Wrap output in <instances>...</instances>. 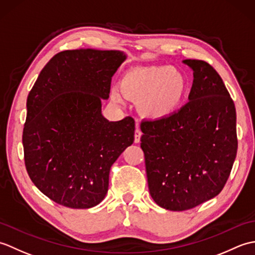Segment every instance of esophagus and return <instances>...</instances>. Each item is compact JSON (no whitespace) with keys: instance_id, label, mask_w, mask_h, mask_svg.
Listing matches in <instances>:
<instances>
[{"instance_id":"obj_1","label":"esophagus","mask_w":255,"mask_h":255,"mask_svg":"<svg viewBox=\"0 0 255 255\" xmlns=\"http://www.w3.org/2000/svg\"><path fill=\"white\" fill-rule=\"evenodd\" d=\"M136 127H137L136 130H134V142L138 143V142H140V138H141L142 132H141V130H140V129H139L138 125H136Z\"/></svg>"}]
</instances>
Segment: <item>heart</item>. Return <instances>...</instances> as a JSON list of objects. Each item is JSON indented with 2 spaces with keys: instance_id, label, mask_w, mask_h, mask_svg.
<instances>
[{
  "instance_id": "obj_1",
  "label": "heart",
  "mask_w": 255,
  "mask_h": 255,
  "mask_svg": "<svg viewBox=\"0 0 255 255\" xmlns=\"http://www.w3.org/2000/svg\"><path fill=\"white\" fill-rule=\"evenodd\" d=\"M124 95L138 101L139 111L147 116L161 117L173 112L186 91L183 74L170 66H154L129 70L121 80ZM113 99L121 103L123 95L113 90Z\"/></svg>"
}]
</instances>
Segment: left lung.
Instances as JSON below:
<instances>
[{
  "label": "left lung",
  "instance_id": "left-lung-1",
  "mask_svg": "<svg viewBox=\"0 0 255 255\" xmlns=\"http://www.w3.org/2000/svg\"><path fill=\"white\" fill-rule=\"evenodd\" d=\"M194 71L181 110L140 125L151 197L183 211L223 191L238 150L235 103L218 72L203 60H184Z\"/></svg>",
  "mask_w": 255,
  "mask_h": 255
}]
</instances>
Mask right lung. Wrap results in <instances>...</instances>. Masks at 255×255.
Wrapping results in <instances>:
<instances>
[{
  "mask_svg": "<svg viewBox=\"0 0 255 255\" xmlns=\"http://www.w3.org/2000/svg\"><path fill=\"white\" fill-rule=\"evenodd\" d=\"M125 59L113 50L61 51L41 70L27 97L26 170L59 205L85 209L100 204L112 165L133 142L132 117L108 122L101 113Z\"/></svg>",
  "mask_w": 255,
  "mask_h": 255,
  "instance_id": "right-lung-1",
  "label": "right lung"
}]
</instances>
